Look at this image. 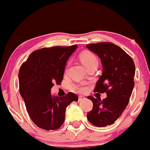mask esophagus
<instances>
[{
  "instance_id": "1",
  "label": "esophagus",
  "mask_w": 150,
  "mask_h": 150,
  "mask_svg": "<svg viewBox=\"0 0 150 150\" xmlns=\"http://www.w3.org/2000/svg\"><path fill=\"white\" fill-rule=\"evenodd\" d=\"M85 99V97L83 96H79V101H81V100H84Z\"/></svg>"
}]
</instances>
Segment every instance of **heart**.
<instances>
[{
  "label": "heart",
  "mask_w": 150,
  "mask_h": 150,
  "mask_svg": "<svg viewBox=\"0 0 150 150\" xmlns=\"http://www.w3.org/2000/svg\"><path fill=\"white\" fill-rule=\"evenodd\" d=\"M80 59H81V62L83 64L86 66L88 67L90 65L93 64L95 63H98V59L96 56L94 54L91 52H84L80 55ZM74 89L76 90V91L80 92V93H84L87 90V84L86 82H79L74 85Z\"/></svg>",
  "instance_id": "obj_1"
}]
</instances>
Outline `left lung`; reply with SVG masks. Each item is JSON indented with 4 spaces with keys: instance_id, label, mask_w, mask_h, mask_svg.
<instances>
[{
    "instance_id": "obj_1",
    "label": "left lung",
    "mask_w": 150,
    "mask_h": 150,
    "mask_svg": "<svg viewBox=\"0 0 150 150\" xmlns=\"http://www.w3.org/2000/svg\"><path fill=\"white\" fill-rule=\"evenodd\" d=\"M87 47L98 54L103 66V73L94 92L107 95L103 100L87 97L93 103L87 119L93 125L105 127L113 124L128 104L134 87V62L122 49L112 43L87 44Z\"/></svg>"
}]
</instances>
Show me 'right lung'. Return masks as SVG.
Returning <instances> with one entry per match:
<instances>
[{
    "label": "right lung",
    "instance_id": "1",
    "mask_svg": "<svg viewBox=\"0 0 150 150\" xmlns=\"http://www.w3.org/2000/svg\"><path fill=\"white\" fill-rule=\"evenodd\" d=\"M76 48L75 44L37 50L20 67V95L31 120L40 128L51 130L61 127L66 107L78 100V96L71 92L62 97L50 93L54 83H61L66 62Z\"/></svg>",
    "mask_w": 150,
    "mask_h": 150
}]
</instances>
